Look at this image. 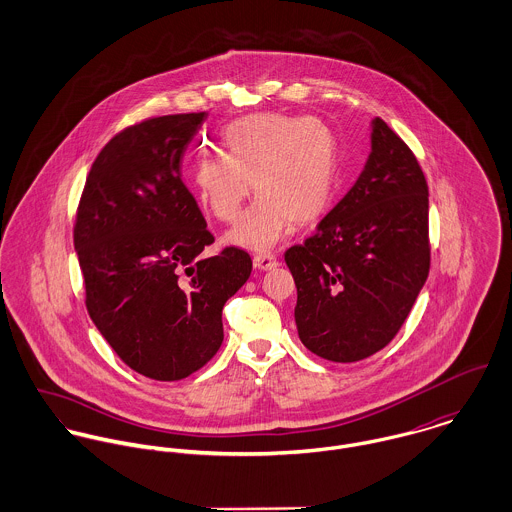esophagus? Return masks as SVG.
Masks as SVG:
<instances>
[{"label":"esophagus","instance_id":"1","mask_svg":"<svg viewBox=\"0 0 512 512\" xmlns=\"http://www.w3.org/2000/svg\"><path fill=\"white\" fill-rule=\"evenodd\" d=\"M252 262H254V268L258 270H272L278 266V258L274 254H258L254 256Z\"/></svg>","mask_w":512,"mask_h":512}]
</instances>
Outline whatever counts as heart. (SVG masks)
I'll list each match as a JSON object with an SVG mask.
<instances>
[{
  "mask_svg": "<svg viewBox=\"0 0 512 512\" xmlns=\"http://www.w3.org/2000/svg\"><path fill=\"white\" fill-rule=\"evenodd\" d=\"M224 153L201 155L193 169L199 201L224 222L240 215L254 183L260 195L228 230L226 242L266 252L295 224L319 219L331 205L339 144L319 118L250 114L222 136Z\"/></svg>",
  "mask_w": 512,
  "mask_h": 512,
  "instance_id": "obj_1",
  "label": "heart"
}]
</instances>
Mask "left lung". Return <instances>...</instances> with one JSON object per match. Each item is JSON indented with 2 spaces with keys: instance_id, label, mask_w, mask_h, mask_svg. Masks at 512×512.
Returning a JSON list of instances; mask_svg holds the SVG:
<instances>
[{
  "instance_id": "left-lung-1",
  "label": "left lung",
  "mask_w": 512,
  "mask_h": 512,
  "mask_svg": "<svg viewBox=\"0 0 512 512\" xmlns=\"http://www.w3.org/2000/svg\"><path fill=\"white\" fill-rule=\"evenodd\" d=\"M428 183L418 159L380 118L351 191L286 252L301 343L321 359L355 363L384 349L430 272Z\"/></svg>"
}]
</instances>
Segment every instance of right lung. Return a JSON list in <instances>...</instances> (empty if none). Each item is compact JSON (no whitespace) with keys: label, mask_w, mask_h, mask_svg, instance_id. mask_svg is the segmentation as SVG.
I'll use <instances>...</instances> for the list:
<instances>
[{"label":"right lung","mask_w":512,"mask_h":512,"mask_svg":"<svg viewBox=\"0 0 512 512\" xmlns=\"http://www.w3.org/2000/svg\"><path fill=\"white\" fill-rule=\"evenodd\" d=\"M207 112L151 118L98 153L80 197L74 250L86 309L116 355L153 380H181L222 343V307L252 272L244 250L213 244L181 159Z\"/></svg>","instance_id":"right-lung-1"}]
</instances>
